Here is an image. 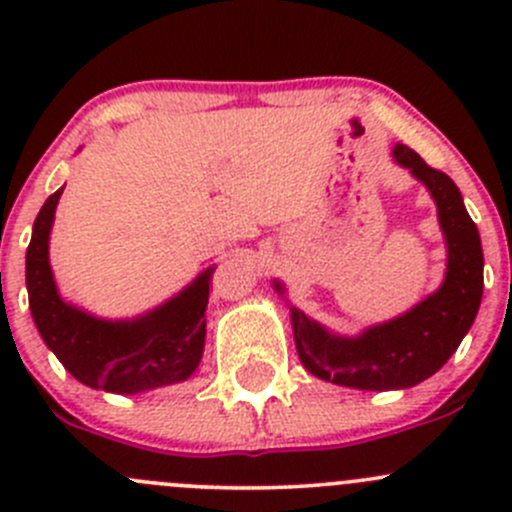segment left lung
Segmentation results:
<instances>
[{
  "label": "left lung",
  "mask_w": 512,
  "mask_h": 512,
  "mask_svg": "<svg viewBox=\"0 0 512 512\" xmlns=\"http://www.w3.org/2000/svg\"><path fill=\"white\" fill-rule=\"evenodd\" d=\"M396 163L409 168L433 195L446 235V280L411 312L369 327L359 337H337L292 307L294 344L304 369L317 379L366 391L409 389L436 374L476 319L483 297V247L478 227L463 205L461 190L443 170L431 168L399 143ZM282 294V285L275 282Z\"/></svg>",
  "instance_id": "1"
}]
</instances>
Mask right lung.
<instances>
[{"instance_id": "obj_1", "label": "right lung", "mask_w": 512, "mask_h": 512, "mask_svg": "<svg viewBox=\"0 0 512 512\" xmlns=\"http://www.w3.org/2000/svg\"><path fill=\"white\" fill-rule=\"evenodd\" d=\"M64 188L41 205L27 247L29 309L46 347L74 379L111 394H138L185 381L205 347L208 267L178 297L131 322L91 317L59 297L49 265V232Z\"/></svg>"}]
</instances>
